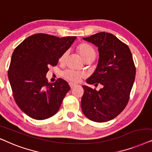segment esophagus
<instances>
[{
    "instance_id": "esophagus-1",
    "label": "esophagus",
    "mask_w": 152,
    "mask_h": 152,
    "mask_svg": "<svg viewBox=\"0 0 152 152\" xmlns=\"http://www.w3.org/2000/svg\"><path fill=\"white\" fill-rule=\"evenodd\" d=\"M69 85L70 88H72H72H74V87L76 86V84H74V83H69Z\"/></svg>"
}]
</instances>
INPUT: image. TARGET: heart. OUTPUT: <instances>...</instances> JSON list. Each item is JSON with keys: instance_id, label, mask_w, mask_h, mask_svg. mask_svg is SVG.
<instances>
[{"instance_id": "obj_1", "label": "heart", "mask_w": 152, "mask_h": 152, "mask_svg": "<svg viewBox=\"0 0 152 152\" xmlns=\"http://www.w3.org/2000/svg\"><path fill=\"white\" fill-rule=\"evenodd\" d=\"M77 51L79 54V56L81 58V59L85 62L86 60L89 59V58H94L96 55V53H95L94 48L90 45L86 44H82L78 46L77 48ZM66 56H67V53H64V54H62V56L60 58V62H63L64 60L66 59ZM62 76L64 78H65L66 80H69L70 82H74V83H78L79 82L80 80L83 78V75L80 73L74 72L73 70H66L62 73Z\"/></svg>"}]
</instances>
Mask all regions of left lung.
<instances>
[{
	"instance_id": "8db88e82",
	"label": "left lung",
	"mask_w": 152,
	"mask_h": 152,
	"mask_svg": "<svg viewBox=\"0 0 152 152\" xmlns=\"http://www.w3.org/2000/svg\"><path fill=\"white\" fill-rule=\"evenodd\" d=\"M83 40L94 44L99 53L95 72L87 83L104 88L96 91L83 86L81 109L89 120L106 122L116 117L128 104L135 77V66L129 46L113 34L101 32Z\"/></svg>"
}]
</instances>
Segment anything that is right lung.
Wrapping results in <instances>:
<instances>
[{"instance_id":"add662e5","label":"right lung","mask_w":152,"mask_h":152,"mask_svg":"<svg viewBox=\"0 0 152 152\" xmlns=\"http://www.w3.org/2000/svg\"><path fill=\"white\" fill-rule=\"evenodd\" d=\"M76 39L35 34L14 50L8 78L17 106L31 118L46 120L59 110L70 87L62 78L50 83L46 75Z\"/></svg>"}]
</instances>
